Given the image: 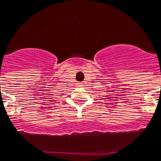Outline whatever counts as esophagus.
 <instances>
[{"instance_id":"obj_1","label":"esophagus","mask_w":161,"mask_h":161,"mask_svg":"<svg viewBox=\"0 0 161 161\" xmlns=\"http://www.w3.org/2000/svg\"><path fill=\"white\" fill-rule=\"evenodd\" d=\"M82 82H79V83H78V86H82Z\"/></svg>"}]
</instances>
